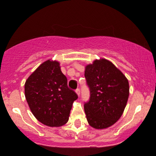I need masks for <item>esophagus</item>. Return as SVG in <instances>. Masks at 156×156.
Segmentation results:
<instances>
[{
    "instance_id": "1",
    "label": "esophagus",
    "mask_w": 156,
    "mask_h": 156,
    "mask_svg": "<svg viewBox=\"0 0 156 156\" xmlns=\"http://www.w3.org/2000/svg\"><path fill=\"white\" fill-rule=\"evenodd\" d=\"M76 93L78 95V96H80V89H76Z\"/></svg>"
}]
</instances>
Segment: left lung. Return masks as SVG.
<instances>
[{
  "instance_id": "8db88e82",
  "label": "left lung",
  "mask_w": 156,
  "mask_h": 156,
  "mask_svg": "<svg viewBox=\"0 0 156 156\" xmlns=\"http://www.w3.org/2000/svg\"><path fill=\"white\" fill-rule=\"evenodd\" d=\"M84 76L90 92L89 101L84 103L88 123L97 129L108 128L123 113L129 95L128 80L106 59L87 65Z\"/></svg>"
}]
</instances>
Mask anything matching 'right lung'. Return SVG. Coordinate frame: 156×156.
<instances>
[{
  "label": "right lung",
  "mask_w": 156,
  "mask_h": 156,
  "mask_svg": "<svg viewBox=\"0 0 156 156\" xmlns=\"http://www.w3.org/2000/svg\"><path fill=\"white\" fill-rule=\"evenodd\" d=\"M25 97L31 112L41 123L50 127L64 125L78 96L69 89L60 63L48 60L27 78Z\"/></svg>",
  "instance_id": "obj_1"
}]
</instances>
